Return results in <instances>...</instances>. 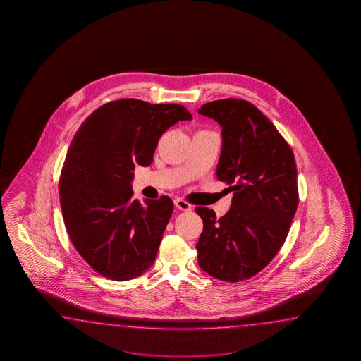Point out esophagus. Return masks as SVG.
I'll list each match as a JSON object with an SVG mask.
<instances>
[{
    "label": "esophagus",
    "instance_id": "esophagus-1",
    "mask_svg": "<svg viewBox=\"0 0 361 361\" xmlns=\"http://www.w3.org/2000/svg\"><path fill=\"white\" fill-rule=\"evenodd\" d=\"M174 204H176V207H177L179 210H183V212H188V210H191L192 209L191 204H188L187 201H184V200L182 199L174 200Z\"/></svg>",
    "mask_w": 361,
    "mask_h": 361
}]
</instances>
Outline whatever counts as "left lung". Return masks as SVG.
<instances>
[{
  "label": "left lung",
  "mask_w": 361,
  "mask_h": 361,
  "mask_svg": "<svg viewBox=\"0 0 361 361\" xmlns=\"http://www.w3.org/2000/svg\"><path fill=\"white\" fill-rule=\"evenodd\" d=\"M199 114L222 126L216 178L233 191L221 218L196 207L204 222L199 266L218 280L238 283L261 272L284 244L300 201L297 165L288 142L252 103L214 100Z\"/></svg>",
  "instance_id": "obj_1"
}]
</instances>
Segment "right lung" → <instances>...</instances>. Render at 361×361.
Wrapping results in <instances>:
<instances>
[{"mask_svg":"<svg viewBox=\"0 0 361 361\" xmlns=\"http://www.w3.org/2000/svg\"><path fill=\"white\" fill-rule=\"evenodd\" d=\"M180 104L114 100L76 131L59 179L61 213L78 254L102 276L126 281L154 264L174 204L133 199V170L149 166L162 134L191 120Z\"/></svg>","mask_w":361,"mask_h":361,"instance_id":"obj_1","label":"right lung"}]
</instances>
